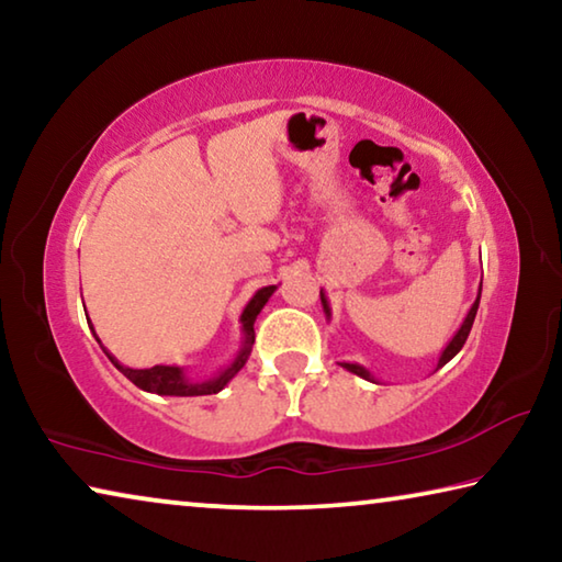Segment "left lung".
<instances>
[{"instance_id":"left-lung-1","label":"left lung","mask_w":562,"mask_h":562,"mask_svg":"<svg viewBox=\"0 0 562 562\" xmlns=\"http://www.w3.org/2000/svg\"><path fill=\"white\" fill-rule=\"evenodd\" d=\"M319 300H322V307H325V315H327V319L331 317V310H329V302H327V294L319 290ZM479 302H481V288H479V294H475V302L471 304V310H469V315H465V319H463V325L459 327V331H456V335L451 337V341L449 345L443 347V351H441V357H439V364H436V369H441L446 361H451L456 355H459L461 351V347L465 345V339H469V331H471V327H473V319H475V312H479ZM341 367L347 369V372H351V374H357V376H361V379H367V382H374L376 384V379H374V374L369 372V369H364L361 364H351V361H339Z\"/></svg>"}]
</instances>
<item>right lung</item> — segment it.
I'll return each mask as SVG.
<instances>
[{
  "instance_id": "right-lung-1",
  "label": "right lung",
  "mask_w": 562,
  "mask_h": 562,
  "mask_svg": "<svg viewBox=\"0 0 562 562\" xmlns=\"http://www.w3.org/2000/svg\"><path fill=\"white\" fill-rule=\"evenodd\" d=\"M278 290V284H268V288H260L258 292L252 294V300L245 304L243 315H240V325H243V345L240 351H237L235 359L227 364L223 372H217L215 376L205 379V382H193V379L186 376V369L183 367H170V364H156L150 369H131V367H123L121 361L111 355V351L101 345V339L97 335V329H93L91 319H89V327L93 331V337L103 349V355L111 359V364L119 369V372L131 379L133 384L138 389H144V392L150 394H160V396H205V394H217L221 389L227 386V382L240 372L245 367L247 357H250L252 345H255V319H258L260 310L268 304V300L272 297V292Z\"/></svg>"
}]
</instances>
